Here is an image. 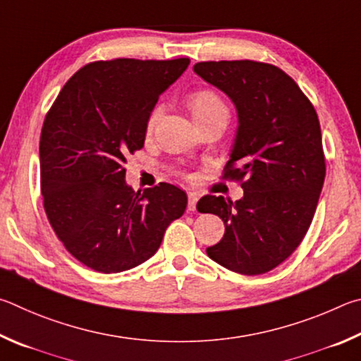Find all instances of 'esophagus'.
I'll list each match as a JSON object with an SVG mask.
<instances>
[{
  "label": "esophagus",
  "mask_w": 361,
  "mask_h": 361,
  "mask_svg": "<svg viewBox=\"0 0 361 361\" xmlns=\"http://www.w3.org/2000/svg\"><path fill=\"white\" fill-rule=\"evenodd\" d=\"M197 201H198V195L190 192L188 193V211H195L197 209Z\"/></svg>",
  "instance_id": "34e87169"
}]
</instances>
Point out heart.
<instances>
[{
    "label": "heart",
    "mask_w": 361,
    "mask_h": 361,
    "mask_svg": "<svg viewBox=\"0 0 361 361\" xmlns=\"http://www.w3.org/2000/svg\"><path fill=\"white\" fill-rule=\"evenodd\" d=\"M187 107L198 128L216 120H228V106L224 98L211 88H198L192 92L187 98ZM158 118H160V107H155L147 118V126H145L147 133H152L155 128Z\"/></svg>",
    "instance_id": "heart-1"
}]
</instances>
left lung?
Wrapping results in <instances>:
<instances>
[{
  "instance_id": "8db88e82",
  "label": "left lung",
  "mask_w": 361,
  "mask_h": 361,
  "mask_svg": "<svg viewBox=\"0 0 361 361\" xmlns=\"http://www.w3.org/2000/svg\"><path fill=\"white\" fill-rule=\"evenodd\" d=\"M193 69L228 94L239 118L224 179L241 182L244 197L198 201L200 212L225 224L224 238L206 252L235 273L264 274L293 254L317 209L326 173L317 112L298 84L269 63L201 61Z\"/></svg>"
}]
</instances>
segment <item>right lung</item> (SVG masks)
<instances>
[{"instance_id": "obj_1", "label": "right lung", "mask_w": 361, "mask_h": 361, "mask_svg": "<svg viewBox=\"0 0 361 361\" xmlns=\"http://www.w3.org/2000/svg\"><path fill=\"white\" fill-rule=\"evenodd\" d=\"M188 65V59L88 63L44 118V209L56 238L87 268L112 274L144 263L185 212L184 190L161 182L135 192L125 182V164L144 147L158 97Z\"/></svg>"}]
</instances>
